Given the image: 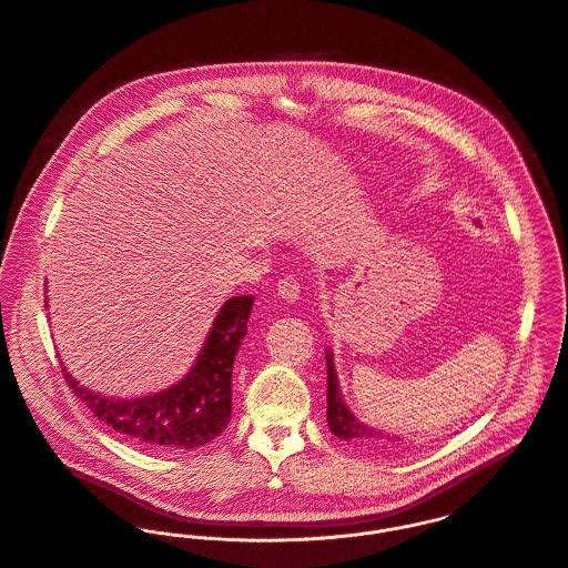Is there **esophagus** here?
Returning a JSON list of instances; mask_svg holds the SVG:
<instances>
[{
  "instance_id": "1",
  "label": "esophagus",
  "mask_w": 568,
  "mask_h": 568,
  "mask_svg": "<svg viewBox=\"0 0 568 568\" xmlns=\"http://www.w3.org/2000/svg\"><path fill=\"white\" fill-rule=\"evenodd\" d=\"M278 296H281L285 303H296V301L301 298V285H298L292 276H287V278H283V281L278 283Z\"/></svg>"
}]
</instances>
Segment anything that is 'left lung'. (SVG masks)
Wrapping results in <instances>:
<instances>
[{
	"label": "left lung",
	"mask_w": 568,
	"mask_h": 568,
	"mask_svg": "<svg viewBox=\"0 0 568 568\" xmlns=\"http://www.w3.org/2000/svg\"><path fill=\"white\" fill-rule=\"evenodd\" d=\"M325 357H327V424H329L332 435H336L344 442H353L355 446H362L371 453H386L388 448H393L395 442H399V437L377 430V428L359 422L351 413V408L346 406L344 395H342L334 351L327 348Z\"/></svg>",
	"instance_id": "obj_1"
}]
</instances>
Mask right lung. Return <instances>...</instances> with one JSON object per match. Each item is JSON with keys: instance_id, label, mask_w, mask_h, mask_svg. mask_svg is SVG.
<instances>
[{"instance_id": "1", "label": "right lung", "mask_w": 568, "mask_h": 568, "mask_svg": "<svg viewBox=\"0 0 568 568\" xmlns=\"http://www.w3.org/2000/svg\"><path fill=\"white\" fill-rule=\"evenodd\" d=\"M252 303L254 296L227 298L189 373L158 393L140 397L103 395L79 384L63 366L65 379L103 424L135 444L164 450L206 446L230 424L232 366L247 334Z\"/></svg>"}]
</instances>
